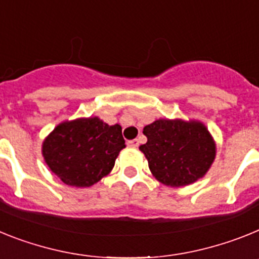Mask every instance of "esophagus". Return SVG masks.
<instances>
[{
    "mask_svg": "<svg viewBox=\"0 0 259 259\" xmlns=\"http://www.w3.org/2000/svg\"><path fill=\"white\" fill-rule=\"evenodd\" d=\"M127 145L130 146V147H138L139 146V139H132V141H129V142H127Z\"/></svg>",
    "mask_w": 259,
    "mask_h": 259,
    "instance_id": "esophagus-1",
    "label": "esophagus"
}]
</instances>
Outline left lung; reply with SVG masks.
Returning a JSON list of instances; mask_svg holds the SVG:
<instances>
[{"label":"left lung","mask_w":259,"mask_h":259,"mask_svg":"<svg viewBox=\"0 0 259 259\" xmlns=\"http://www.w3.org/2000/svg\"><path fill=\"white\" fill-rule=\"evenodd\" d=\"M147 142L139 146L152 176L167 186L194 184L208 172L217 143L203 122L159 118L143 127Z\"/></svg>","instance_id":"1"}]
</instances>
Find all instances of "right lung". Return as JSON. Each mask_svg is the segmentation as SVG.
<instances>
[{
    "label": "right lung",
    "mask_w": 259,
    "mask_h": 259,
    "mask_svg": "<svg viewBox=\"0 0 259 259\" xmlns=\"http://www.w3.org/2000/svg\"><path fill=\"white\" fill-rule=\"evenodd\" d=\"M122 127L108 125L98 116L62 121L42 141L41 154L62 183L89 188L111 173L125 148Z\"/></svg>",
    "instance_id": "right-lung-1"
}]
</instances>
